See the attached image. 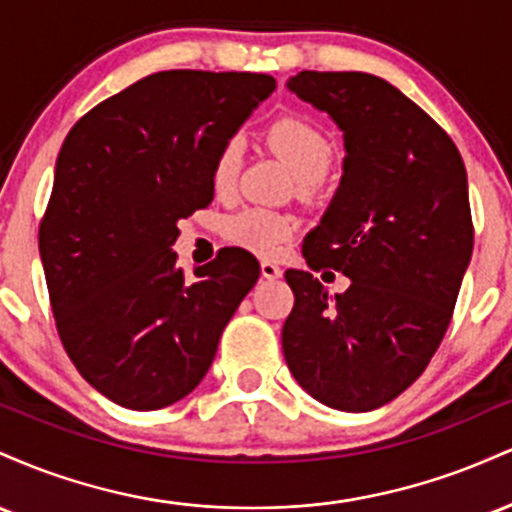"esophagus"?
Segmentation results:
<instances>
[{
    "mask_svg": "<svg viewBox=\"0 0 512 512\" xmlns=\"http://www.w3.org/2000/svg\"><path fill=\"white\" fill-rule=\"evenodd\" d=\"M260 272H262L264 279H279V276H281V267H279V264L264 260V262L260 264Z\"/></svg>",
    "mask_w": 512,
    "mask_h": 512,
    "instance_id": "obj_1",
    "label": "esophagus"
}]
</instances>
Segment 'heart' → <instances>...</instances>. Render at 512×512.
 Listing matches in <instances>:
<instances>
[{
	"instance_id": "obj_1",
	"label": "heart",
	"mask_w": 512,
	"mask_h": 512,
	"mask_svg": "<svg viewBox=\"0 0 512 512\" xmlns=\"http://www.w3.org/2000/svg\"><path fill=\"white\" fill-rule=\"evenodd\" d=\"M267 144L286 161L301 187H313L330 173L337 146L332 137L313 120L298 115H286L267 127ZM243 166V139L228 137L216 151L211 163V187L219 197H228L236 190ZM298 231V219L284 211L262 207H245L228 216L223 223V236L228 243L260 257H274Z\"/></svg>"
}]
</instances>
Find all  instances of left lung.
<instances>
[{
  "label": "left lung",
  "instance_id": "8db88e82",
  "mask_svg": "<svg viewBox=\"0 0 512 512\" xmlns=\"http://www.w3.org/2000/svg\"><path fill=\"white\" fill-rule=\"evenodd\" d=\"M289 88L344 132L342 185L303 255L351 286L330 303L310 272L284 274L296 298L281 330L286 366L327 407L378 409L448 332L474 245L467 170L448 132L380 76L301 72Z\"/></svg>",
  "mask_w": 512,
  "mask_h": 512
}]
</instances>
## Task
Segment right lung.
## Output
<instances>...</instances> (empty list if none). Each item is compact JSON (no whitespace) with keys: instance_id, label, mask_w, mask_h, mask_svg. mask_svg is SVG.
Returning <instances> with one entry per match:
<instances>
[{"instance_id":"add662e5","label":"right lung","mask_w":512,"mask_h":512,"mask_svg":"<svg viewBox=\"0 0 512 512\" xmlns=\"http://www.w3.org/2000/svg\"><path fill=\"white\" fill-rule=\"evenodd\" d=\"M274 88L269 74L170 69L69 129L38 248L64 351L110 402L151 411L190 395L260 279L240 248L187 279L170 248L214 199L219 146Z\"/></svg>"}]
</instances>
